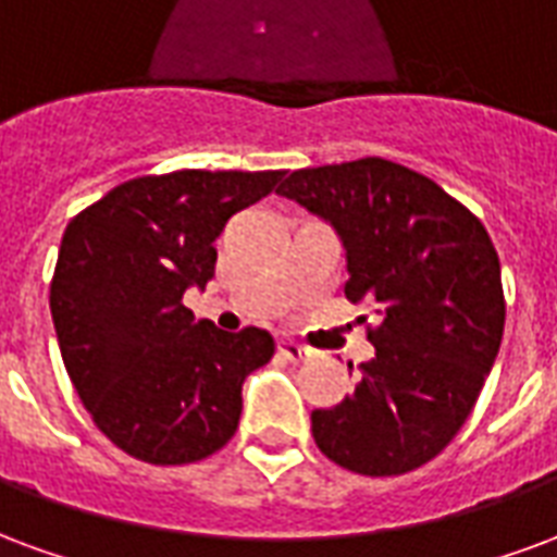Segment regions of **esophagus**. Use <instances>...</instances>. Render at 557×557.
<instances>
[{
	"label": "esophagus",
	"mask_w": 557,
	"mask_h": 557,
	"mask_svg": "<svg viewBox=\"0 0 557 557\" xmlns=\"http://www.w3.org/2000/svg\"><path fill=\"white\" fill-rule=\"evenodd\" d=\"M278 352H282L287 362H294V364H302L308 356H311L306 347H299V344H294V341H278Z\"/></svg>",
	"instance_id": "1"
}]
</instances>
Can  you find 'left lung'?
<instances>
[{
    "instance_id": "8db88e82",
    "label": "left lung",
    "mask_w": 557,
    "mask_h": 557,
    "mask_svg": "<svg viewBox=\"0 0 557 557\" xmlns=\"http://www.w3.org/2000/svg\"><path fill=\"white\" fill-rule=\"evenodd\" d=\"M275 193L335 228L344 294L380 314L356 392L311 412L314 442L356 474L412 472L466 424L502 347L493 239L440 184L380 157L299 169Z\"/></svg>"
}]
</instances>
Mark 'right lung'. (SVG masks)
Here are the masks:
<instances>
[{"label": "right lung", "mask_w": 557, "mask_h": 557, "mask_svg": "<svg viewBox=\"0 0 557 557\" xmlns=\"http://www.w3.org/2000/svg\"><path fill=\"white\" fill-rule=\"evenodd\" d=\"M284 172L150 174L64 228L50 311L64 368L103 436L136 460L184 466L234 436L243 383L273 359L267 329L222 332L181 302L216 270L213 243Z\"/></svg>", "instance_id": "obj_1"}]
</instances>
